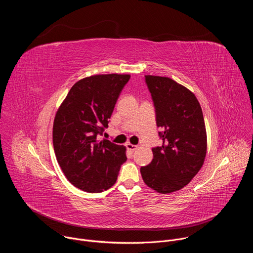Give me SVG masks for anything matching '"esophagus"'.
Returning <instances> with one entry per match:
<instances>
[{
	"label": "esophagus",
	"mask_w": 253,
	"mask_h": 253,
	"mask_svg": "<svg viewBox=\"0 0 253 253\" xmlns=\"http://www.w3.org/2000/svg\"><path fill=\"white\" fill-rule=\"evenodd\" d=\"M126 147H127V149H128L130 152H134V151L137 150V148H138L137 145H133V144H131V143H127V144H126Z\"/></svg>",
	"instance_id": "esophagus-1"
}]
</instances>
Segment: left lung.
<instances>
[{
    "mask_svg": "<svg viewBox=\"0 0 253 253\" xmlns=\"http://www.w3.org/2000/svg\"><path fill=\"white\" fill-rule=\"evenodd\" d=\"M163 144L152 149L153 159L140 168L145 184L167 194L186 186L201 169L207 135L201 106L195 95L168 77L146 75Z\"/></svg>",
    "mask_w": 253,
    "mask_h": 253,
    "instance_id": "8db88e82",
    "label": "left lung"
}]
</instances>
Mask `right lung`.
I'll return each mask as SVG.
<instances>
[{
    "label": "right lung",
    "mask_w": 253,
    "mask_h": 253,
    "mask_svg": "<svg viewBox=\"0 0 253 253\" xmlns=\"http://www.w3.org/2000/svg\"><path fill=\"white\" fill-rule=\"evenodd\" d=\"M128 74L86 77L72 87L56 113L53 145L66 178L75 187L99 193L112 187L126 147L110 140H98L114 110Z\"/></svg>",
    "instance_id": "right-lung-1"
}]
</instances>
